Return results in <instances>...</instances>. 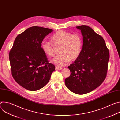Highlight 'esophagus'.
<instances>
[{"mask_svg":"<svg viewBox=\"0 0 120 120\" xmlns=\"http://www.w3.org/2000/svg\"><path fill=\"white\" fill-rule=\"evenodd\" d=\"M63 68L62 67H59L58 66H56V70H62Z\"/></svg>","mask_w":120,"mask_h":120,"instance_id":"34e87169","label":"esophagus"}]
</instances>
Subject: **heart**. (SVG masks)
<instances>
[{"mask_svg": "<svg viewBox=\"0 0 120 120\" xmlns=\"http://www.w3.org/2000/svg\"><path fill=\"white\" fill-rule=\"evenodd\" d=\"M51 42L44 41L41 44V48L44 53L49 57L55 56V47H60L61 55L51 60L52 63L61 66L67 64L71 60L74 61L79 56L82 48V40L78 34L60 30L56 32L51 39ZM55 47H54V46Z\"/></svg>", "mask_w": 120, "mask_h": 120, "instance_id": "1", "label": "heart"}]
</instances>
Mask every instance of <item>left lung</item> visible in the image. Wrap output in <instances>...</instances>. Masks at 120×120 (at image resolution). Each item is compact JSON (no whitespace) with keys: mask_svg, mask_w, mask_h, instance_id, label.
I'll return each instance as SVG.
<instances>
[{"mask_svg":"<svg viewBox=\"0 0 120 120\" xmlns=\"http://www.w3.org/2000/svg\"><path fill=\"white\" fill-rule=\"evenodd\" d=\"M81 30L83 45L79 57L68 67L71 75L65 84L71 92L83 94L92 92L102 83L107 74L110 55L104 38L87 26Z\"/></svg>","mask_w":120,"mask_h":120,"instance_id":"obj_1","label":"left lung"}]
</instances>
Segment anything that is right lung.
Here are the masks:
<instances>
[{
    "label": "right lung",
    "mask_w": 120,
    "mask_h": 120,
    "mask_svg": "<svg viewBox=\"0 0 120 120\" xmlns=\"http://www.w3.org/2000/svg\"><path fill=\"white\" fill-rule=\"evenodd\" d=\"M53 30L39 26L26 29L15 38L9 58L12 75L16 82L31 91L39 90L48 82L55 66L49 63L41 43Z\"/></svg>",
    "instance_id": "1"
}]
</instances>
